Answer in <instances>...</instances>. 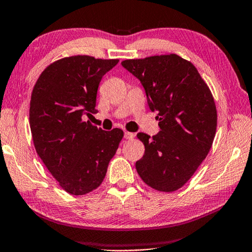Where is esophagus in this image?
<instances>
[{"label":"esophagus","mask_w":252,"mask_h":252,"mask_svg":"<svg viewBox=\"0 0 252 252\" xmlns=\"http://www.w3.org/2000/svg\"><path fill=\"white\" fill-rule=\"evenodd\" d=\"M124 136H125L126 139H133L135 137V134L134 133H130V131H125Z\"/></svg>","instance_id":"obj_1"}]
</instances>
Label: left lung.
<instances>
[{"instance_id": "obj_1", "label": "left lung", "mask_w": 252, "mask_h": 252, "mask_svg": "<svg viewBox=\"0 0 252 252\" xmlns=\"http://www.w3.org/2000/svg\"><path fill=\"white\" fill-rule=\"evenodd\" d=\"M122 65L141 81L161 128L153 137L137 134L145 146L137 173L158 191H176L212 148L218 127L212 92L195 65L177 54L125 60Z\"/></svg>"}]
</instances>
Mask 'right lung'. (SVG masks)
Returning <instances> with one entry per match:
<instances>
[{
	"mask_svg": "<svg viewBox=\"0 0 252 252\" xmlns=\"http://www.w3.org/2000/svg\"><path fill=\"white\" fill-rule=\"evenodd\" d=\"M118 62L64 57L49 64L32 89L29 124L34 149L71 195H86L101 185L124 137L121 128L102 130L84 119L96 113L100 81Z\"/></svg>",
	"mask_w": 252,
	"mask_h": 252,
	"instance_id": "1",
	"label": "right lung"
}]
</instances>
